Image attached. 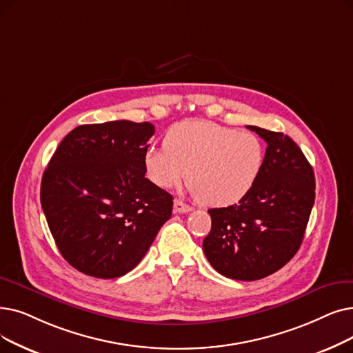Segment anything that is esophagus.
I'll return each instance as SVG.
<instances>
[{"instance_id": "34e87169", "label": "esophagus", "mask_w": 353, "mask_h": 353, "mask_svg": "<svg viewBox=\"0 0 353 353\" xmlns=\"http://www.w3.org/2000/svg\"><path fill=\"white\" fill-rule=\"evenodd\" d=\"M173 206H174V212H177V213H188L192 210V208L189 205L183 203L181 201H179V199H174Z\"/></svg>"}]
</instances>
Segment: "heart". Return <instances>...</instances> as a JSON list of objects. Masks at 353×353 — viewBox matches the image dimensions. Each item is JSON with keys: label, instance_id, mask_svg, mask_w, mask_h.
I'll return each instance as SVG.
<instances>
[{"label": "heart", "instance_id": "b5f03b06", "mask_svg": "<svg viewBox=\"0 0 353 353\" xmlns=\"http://www.w3.org/2000/svg\"><path fill=\"white\" fill-rule=\"evenodd\" d=\"M163 147L144 152L145 177L160 189H172L189 172L197 201L212 208L239 202L254 188L264 165V147L256 135L206 121L173 125L164 135Z\"/></svg>", "mask_w": 353, "mask_h": 353}]
</instances>
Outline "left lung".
<instances>
[{"instance_id":"1","label":"left lung","mask_w":353,"mask_h":353,"mask_svg":"<svg viewBox=\"0 0 353 353\" xmlns=\"http://www.w3.org/2000/svg\"><path fill=\"white\" fill-rule=\"evenodd\" d=\"M267 143L254 188L228 208L209 209L203 239L210 265L228 279L254 281L296 255L314 205V173L299 145L283 132L248 125Z\"/></svg>"}]
</instances>
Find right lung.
<instances>
[{"instance_id":"add662e5","label":"right lung","mask_w":353,"mask_h":353,"mask_svg":"<svg viewBox=\"0 0 353 353\" xmlns=\"http://www.w3.org/2000/svg\"><path fill=\"white\" fill-rule=\"evenodd\" d=\"M150 122L79 125L56 148L40 202L60 254L78 271L117 279L139 265L172 216L173 196L145 179Z\"/></svg>"}]
</instances>
